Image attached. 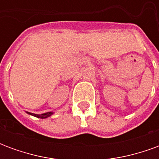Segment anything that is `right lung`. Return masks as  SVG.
<instances>
[{
    "label": "right lung",
    "mask_w": 159,
    "mask_h": 159,
    "mask_svg": "<svg viewBox=\"0 0 159 159\" xmlns=\"http://www.w3.org/2000/svg\"><path fill=\"white\" fill-rule=\"evenodd\" d=\"M26 113H28L29 115H31V116H34V117H38V118L44 119V118H48V117H51L52 114H53V111H48V112H46V113H42V114H35V113H31V112H29V111H26Z\"/></svg>",
    "instance_id": "add662e5"
}]
</instances>
